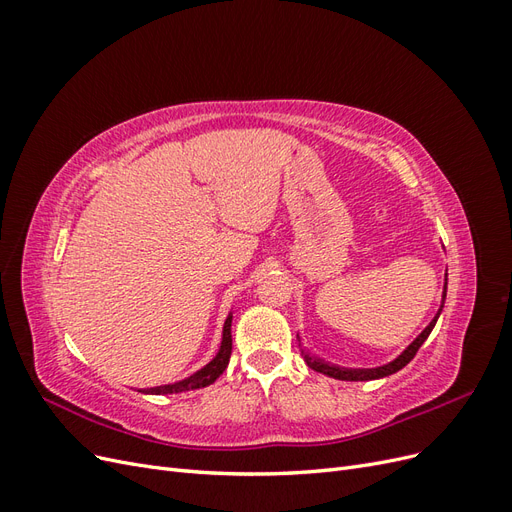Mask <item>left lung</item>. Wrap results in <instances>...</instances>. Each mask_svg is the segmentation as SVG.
Returning <instances> with one entry per match:
<instances>
[{"label":"left lung","instance_id":"1","mask_svg":"<svg viewBox=\"0 0 512 512\" xmlns=\"http://www.w3.org/2000/svg\"><path fill=\"white\" fill-rule=\"evenodd\" d=\"M446 284H448V273H444V292H442V303H440V309H438V314L433 316V320L427 324V327L421 331V335H418L414 342L401 352L397 359H393L391 363H386V365H380V367H369V369H352V367H339V365H333V363H327V361H322V359H318V356H314V354H309L303 346H301V337H299V346H301V352H303V359H305V363L312 367L314 371H320V374H324V376H329V378H335V380H350V382H365V380H378V378H386V376H391V374H395V371H399L401 367H406L412 359H414V354L418 352V348H421L423 344H425V339L429 337V333L433 331V327H436V322H438V318H440V314H442V307H444V299H446Z\"/></svg>","mask_w":512,"mask_h":512}]
</instances>
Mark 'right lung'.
I'll list each match as a JSON object with an SVG mask.
<instances>
[{
  "instance_id": "add662e5",
  "label": "right lung",
  "mask_w": 512,
  "mask_h": 512,
  "mask_svg": "<svg viewBox=\"0 0 512 512\" xmlns=\"http://www.w3.org/2000/svg\"><path fill=\"white\" fill-rule=\"evenodd\" d=\"M230 324H232V312L228 314V318L224 320V329H222V342L218 352H215L213 359L205 365L200 367L198 371H194L192 376L183 378L179 382L173 384H162V386H151V389H141V393L147 395H173V393H185V391H194V389H203V386L213 384L218 380L224 369L230 361V352H232V335H230Z\"/></svg>"
}]
</instances>
